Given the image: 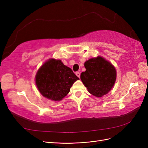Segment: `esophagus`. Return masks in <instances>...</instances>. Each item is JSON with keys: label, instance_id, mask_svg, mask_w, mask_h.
Returning <instances> with one entry per match:
<instances>
[{"label": "esophagus", "instance_id": "1", "mask_svg": "<svg viewBox=\"0 0 148 148\" xmlns=\"http://www.w3.org/2000/svg\"><path fill=\"white\" fill-rule=\"evenodd\" d=\"M75 74H76V75L79 77V78H80V73H79V72H77L76 73H75Z\"/></svg>", "mask_w": 148, "mask_h": 148}]
</instances>
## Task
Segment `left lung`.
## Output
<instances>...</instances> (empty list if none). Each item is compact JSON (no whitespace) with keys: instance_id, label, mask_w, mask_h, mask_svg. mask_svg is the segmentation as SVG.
Instances as JSON below:
<instances>
[{"instance_id":"8db88e82","label":"left lung","mask_w":148,"mask_h":148,"mask_svg":"<svg viewBox=\"0 0 148 148\" xmlns=\"http://www.w3.org/2000/svg\"><path fill=\"white\" fill-rule=\"evenodd\" d=\"M86 71L82 72L80 79L90 94L101 97L109 92L116 79V71L110 62L101 56L85 62Z\"/></svg>"}]
</instances>
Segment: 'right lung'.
I'll use <instances>...</instances> for the list:
<instances>
[{
	"label": "right lung",
	"mask_w": 148,
	"mask_h": 148,
	"mask_svg": "<svg viewBox=\"0 0 148 148\" xmlns=\"http://www.w3.org/2000/svg\"><path fill=\"white\" fill-rule=\"evenodd\" d=\"M79 80L72 69L60 60L50 59L40 68L35 76L38 90L44 97L60 101L69 92L74 83Z\"/></svg>",
	"instance_id": "obj_1"
}]
</instances>
